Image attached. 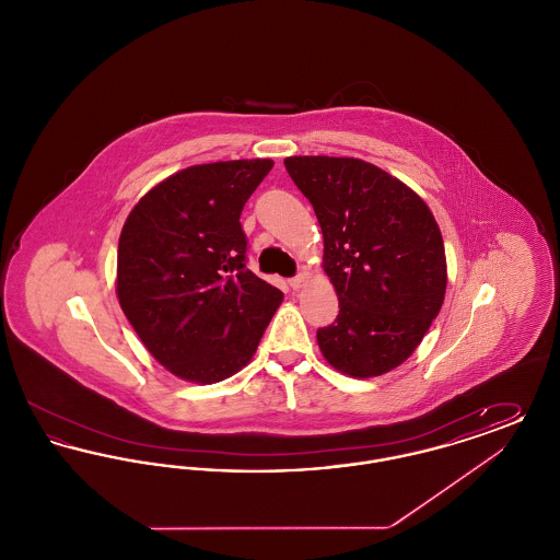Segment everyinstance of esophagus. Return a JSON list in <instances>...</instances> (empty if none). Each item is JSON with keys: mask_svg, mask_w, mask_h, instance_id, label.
Segmentation results:
<instances>
[{"mask_svg": "<svg viewBox=\"0 0 560 560\" xmlns=\"http://www.w3.org/2000/svg\"><path fill=\"white\" fill-rule=\"evenodd\" d=\"M302 283H304V275H295V277L290 279V288H292V290H300Z\"/></svg>", "mask_w": 560, "mask_h": 560, "instance_id": "esophagus-1", "label": "esophagus"}]
</instances>
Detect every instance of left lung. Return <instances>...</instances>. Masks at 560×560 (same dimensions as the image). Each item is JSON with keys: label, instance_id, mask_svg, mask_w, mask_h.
Returning a JSON list of instances; mask_svg holds the SVG:
<instances>
[{"label": "left lung", "instance_id": "1", "mask_svg": "<svg viewBox=\"0 0 560 560\" xmlns=\"http://www.w3.org/2000/svg\"><path fill=\"white\" fill-rule=\"evenodd\" d=\"M285 170L313 203L323 268L340 313L317 329L338 372L372 377L395 370L439 315L447 265L427 203L388 172L352 158H288Z\"/></svg>", "mask_w": 560, "mask_h": 560}]
</instances>
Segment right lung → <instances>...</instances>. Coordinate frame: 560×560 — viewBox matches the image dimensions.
<instances>
[{
  "instance_id": "add662e5",
  "label": "right lung",
  "mask_w": 560,
  "mask_h": 560,
  "mask_svg": "<svg viewBox=\"0 0 560 560\" xmlns=\"http://www.w3.org/2000/svg\"><path fill=\"white\" fill-rule=\"evenodd\" d=\"M270 160L192 165L151 188L117 249V298L165 370L199 384L249 363L283 293L247 268L241 212Z\"/></svg>"
}]
</instances>
